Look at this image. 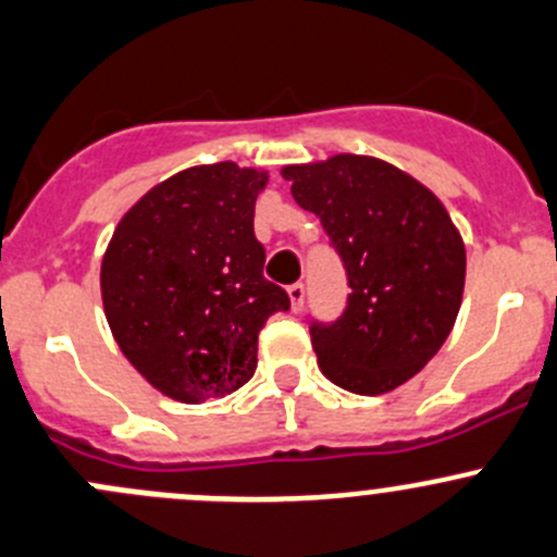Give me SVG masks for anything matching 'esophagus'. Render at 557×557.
<instances>
[{
	"label": "esophagus",
	"instance_id": "1",
	"mask_svg": "<svg viewBox=\"0 0 557 557\" xmlns=\"http://www.w3.org/2000/svg\"><path fill=\"white\" fill-rule=\"evenodd\" d=\"M286 292H289V300H292V311H300V308H302V302H306V286H302L300 284V281H297V284H292L289 286V289H286Z\"/></svg>",
	"mask_w": 557,
	"mask_h": 557
}]
</instances>
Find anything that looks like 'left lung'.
Masks as SVG:
<instances>
[{"mask_svg": "<svg viewBox=\"0 0 557 557\" xmlns=\"http://www.w3.org/2000/svg\"><path fill=\"white\" fill-rule=\"evenodd\" d=\"M292 197L317 213L349 284L335 322L311 319L319 368L338 387L382 395L442 349L466 284L463 238L431 189L373 157L289 164Z\"/></svg>", "mask_w": 557, "mask_h": 557, "instance_id": "1", "label": "left lung"}]
</instances>
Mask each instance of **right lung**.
<instances>
[{
	"instance_id": "add662e5",
	"label": "right lung",
	"mask_w": 557,
	"mask_h": 557,
	"mask_svg": "<svg viewBox=\"0 0 557 557\" xmlns=\"http://www.w3.org/2000/svg\"><path fill=\"white\" fill-rule=\"evenodd\" d=\"M268 175L200 164L126 211L102 260L104 317L126 360L181 404L224 398L257 368V338L289 295L262 276L255 202Z\"/></svg>"
}]
</instances>
